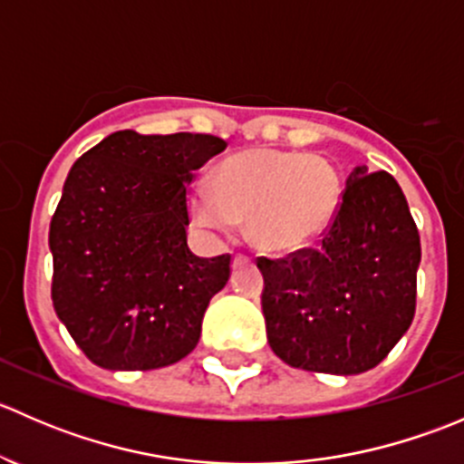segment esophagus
Wrapping results in <instances>:
<instances>
[{"label":"esophagus","mask_w":464,"mask_h":464,"mask_svg":"<svg viewBox=\"0 0 464 464\" xmlns=\"http://www.w3.org/2000/svg\"><path fill=\"white\" fill-rule=\"evenodd\" d=\"M249 260V256H245V254H236V265H240V262H246Z\"/></svg>","instance_id":"obj_1"}]
</instances>
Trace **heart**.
I'll return each mask as SVG.
<instances>
[{
    "label": "heart",
    "instance_id": "heart-1",
    "mask_svg": "<svg viewBox=\"0 0 464 464\" xmlns=\"http://www.w3.org/2000/svg\"><path fill=\"white\" fill-rule=\"evenodd\" d=\"M343 177L330 159L254 148L224 159L215 181L199 177L188 193L195 224L231 231L246 219L260 249L289 254L316 242L339 215Z\"/></svg>",
    "mask_w": 464,
    "mask_h": 464
}]
</instances>
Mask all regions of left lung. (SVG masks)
<instances>
[{"instance_id": "left-lung-1", "label": "left lung", "mask_w": 464, "mask_h": 464, "mask_svg": "<svg viewBox=\"0 0 464 464\" xmlns=\"http://www.w3.org/2000/svg\"><path fill=\"white\" fill-rule=\"evenodd\" d=\"M420 258L418 227L395 177L354 168L316 249L258 258L276 357L330 375L375 368L413 321Z\"/></svg>"}]
</instances>
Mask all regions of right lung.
<instances>
[{
    "label": "right lung",
    "instance_id": "1",
    "mask_svg": "<svg viewBox=\"0 0 464 464\" xmlns=\"http://www.w3.org/2000/svg\"><path fill=\"white\" fill-rule=\"evenodd\" d=\"M227 148L210 134L121 130L69 170L49 228L51 298L89 362L154 371L193 353L231 256L188 249V184Z\"/></svg>",
    "mask_w": 464,
    "mask_h": 464
}]
</instances>
